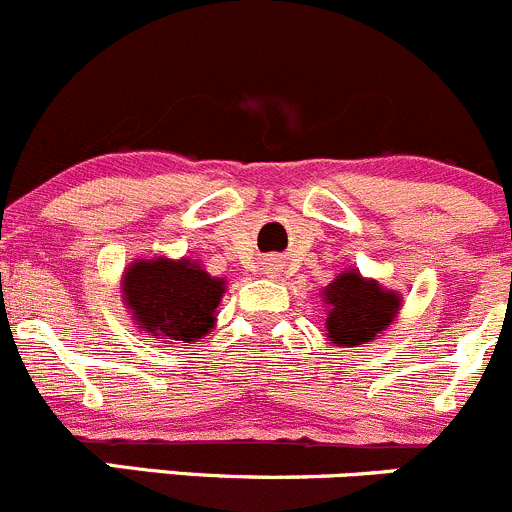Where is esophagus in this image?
<instances>
[{
    "label": "esophagus",
    "instance_id": "obj_1",
    "mask_svg": "<svg viewBox=\"0 0 512 512\" xmlns=\"http://www.w3.org/2000/svg\"><path fill=\"white\" fill-rule=\"evenodd\" d=\"M267 275H272V277H275V275H277V267H272V265L267 267Z\"/></svg>",
    "mask_w": 512,
    "mask_h": 512
}]
</instances>
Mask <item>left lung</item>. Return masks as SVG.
<instances>
[{
	"mask_svg": "<svg viewBox=\"0 0 512 512\" xmlns=\"http://www.w3.org/2000/svg\"><path fill=\"white\" fill-rule=\"evenodd\" d=\"M327 305V337L337 347H357L372 342L398 315L403 297L385 290L377 280H367L357 270H345L322 290Z\"/></svg>",
	"mask_w": 512,
	"mask_h": 512,
	"instance_id": "8db88e82",
	"label": "left lung"
}]
</instances>
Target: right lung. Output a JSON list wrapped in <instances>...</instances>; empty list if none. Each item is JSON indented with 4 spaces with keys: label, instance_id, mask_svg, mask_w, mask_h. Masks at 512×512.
<instances>
[{
    "label": "right lung",
    "instance_id": "1",
    "mask_svg": "<svg viewBox=\"0 0 512 512\" xmlns=\"http://www.w3.org/2000/svg\"><path fill=\"white\" fill-rule=\"evenodd\" d=\"M222 292L225 280L207 275L187 257L135 260L122 277L124 305L135 325L170 345L197 342L215 327Z\"/></svg>",
    "mask_w": 512,
    "mask_h": 512
}]
</instances>
